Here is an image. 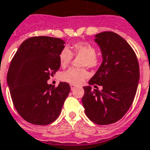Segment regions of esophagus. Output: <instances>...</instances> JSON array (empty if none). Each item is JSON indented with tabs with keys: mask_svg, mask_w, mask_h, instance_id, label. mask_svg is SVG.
<instances>
[{
	"mask_svg": "<svg viewBox=\"0 0 150 150\" xmlns=\"http://www.w3.org/2000/svg\"><path fill=\"white\" fill-rule=\"evenodd\" d=\"M76 88V86L74 85H70V89H71V90H74V89Z\"/></svg>",
	"mask_w": 150,
	"mask_h": 150,
	"instance_id": "1",
	"label": "esophagus"
}]
</instances>
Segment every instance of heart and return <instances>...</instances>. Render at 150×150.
<instances>
[{
  "label": "heart",
  "instance_id": "b5f03b06",
  "mask_svg": "<svg viewBox=\"0 0 150 150\" xmlns=\"http://www.w3.org/2000/svg\"><path fill=\"white\" fill-rule=\"evenodd\" d=\"M82 57L80 60V67H88L90 68L96 67L100 62L99 56L93 45L86 42H78L73 44L70 50L64 48L59 54L60 64L65 67L70 64L73 57ZM89 76L86 68H70L61 74V80L72 85H80Z\"/></svg>",
  "mask_w": 150,
  "mask_h": 150
}]
</instances>
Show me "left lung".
<instances>
[{"instance_id": "obj_1", "label": "left lung", "mask_w": 150, "mask_h": 150, "mask_svg": "<svg viewBox=\"0 0 150 150\" xmlns=\"http://www.w3.org/2000/svg\"><path fill=\"white\" fill-rule=\"evenodd\" d=\"M95 41L100 46L103 61L89 84L102 86L103 89L92 90L90 86H84L82 103L91 121L108 125L122 118L134 102L139 79V63L131 46L117 33H98Z\"/></svg>"}]
</instances>
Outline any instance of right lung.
<instances>
[{"instance_id":"right-lung-1","label":"right lung","mask_w":150,"mask_h":150,"mask_svg":"<svg viewBox=\"0 0 150 150\" xmlns=\"http://www.w3.org/2000/svg\"><path fill=\"white\" fill-rule=\"evenodd\" d=\"M64 41L49 36H33L24 41L14 54L7 72L13 105L27 122L47 125L59 116L70 91L67 83L48 85L50 76L60 68L59 54Z\"/></svg>"}]
</instances>
